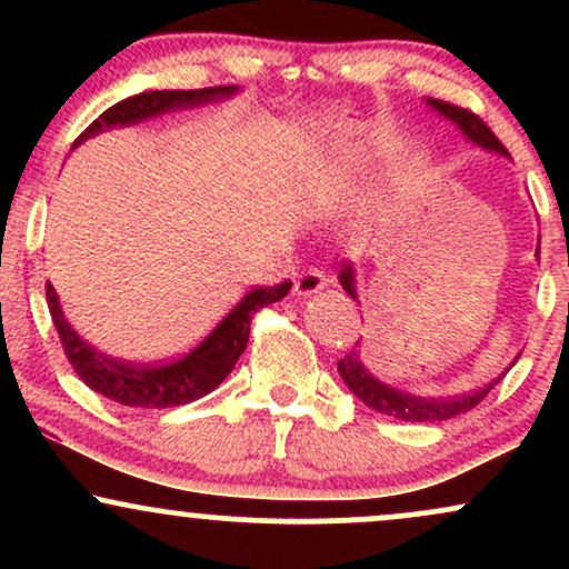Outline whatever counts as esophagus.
Returning <instances> with one entry per match:
<instances>
[{
  "label": "esophagus",
  "mask_w": 569,
  "mask_h": 569,
  "mask_svg": "<svg viewBox=\"0 0 569 569\" xmlns=\"http://www.w3.org/2000/svg\"><path fill=\"white\" fill-rule=\"evenodd\" d=\"M326 286H329V278H326L321 270H305L299 272L297 280H293V293H297V297H312V293L323 291Z\"/></svg>",
  "instance_id": "obj_1"
}]
</instances>
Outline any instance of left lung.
<instances>
[{"label":"left lung","instance_id":"1","mask_svg":"<svg viewBox=\"0 0 569 569\" xmlns=\"http://www.w3.org/2000/svg\"><path fill=\"white\" fill-rule=\"evenodd\" d=\"M426 103L433 109V112L447 117V120L452 122V126H457V130H460L468 141L476 143V147L487 149V152H495V154H508L506 147L498 141V136H495L492 130H489L473 112L455 107V103L439 101V98H426ZM538 257H540V243H538ZM339 283H342V289L358 302L356 270H352L350 262H345L342 270H339ZM337 369H339V377H342L345 385H348L352 396L361 398L369 409L393 417V420H403V422H441V420H449V417L466 415V411L473 409L476 403H479L481 398H485L489 390H492L495 385L506 377V371H508L506 369L502 375L495 377L492 382L485 385V388L473 390V393L452 396V398H422V396L409 393V390H398V388H393V385L377 380V377L367 369V363H363L361 342H356V348H352L348 356L339 358Z\"/></svg>","mask_w":569,"mask_h":569}]
</instances>
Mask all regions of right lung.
I'll use <instances>...</instances> for the list:
<instances>
[{
  "instance_id": "1",
  "label": "right lung",
  "mask_w": 569,
  "mask_h": 569,
  "mask_svg": "<svg viewBox=\"0 0 569 569\" xmlns=\"http://www.w3.org/2000/svg\"><path fill=\"white\" fill-rule=\"evenodd\" d=\"M238 84H221V88H202V90H152V93L130 96L126 101L114 103L90 126L74 147L88 141L90 136L103 133L112 128H128L136 122L152 120V117L179 112V109L206 107L213 101H227L238 93ZM291 289V280L270 289H251L240 299L238 305L221 318L217 329L211 331L194 350H189L179 361L166 363V367H152V363H133L112 358L101 352L88 339H82L71 329V323L63 316L61 302L53 286L48 283V307L53 323L61 337L63 352L74 367L80 380L96 393L112 398L122 407H141V409H166L181 407V403L198 401L208 396L213 388L224 382L243 356L248 335H251V318L253 312L262 307L280 302Z\"/></svg>"
}]
</instances>
